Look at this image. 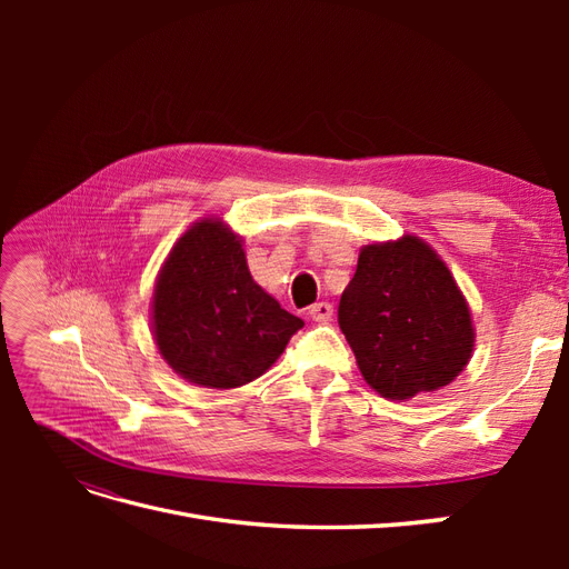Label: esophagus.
Returning a JSON list of instances; mask_svg holds the SVG:
<instances>
[{"mask_svg":"<svg viewBox=\"0 0 569 569\" xmlns=\"http://www.w3.org/2000/svg\"><path fill=\"white\" fill-rule=\"evenodd\" d=\"M308 316H311V320H316V322H330L332 320V303H327V301L313 303L311 308H308Z\"/></svg>","mask_w":569,"mask_h":569,"instance_id":"obj_1","label":"esophagus"}]
</instances>
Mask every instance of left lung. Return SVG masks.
<instances>
[{
  "mask_svg": "<svg viewBox=\"0 0 569 569\" xmlns=\"http://www.w3.org/2000/svg\"><path fill=\"white\" fill-rule=\"evenodd\" d=\"M339 327L363 380L391 401L451 385L475 349L470 306L451 270L412 234L360 249Z\"/></svg>",
  "mask_w": 569,
  "mask_h": 569,
  "instance_id": "1",
  "label": "left lung"
}]
</instances>
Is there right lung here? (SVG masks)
<instances>
[{
  "label": "right lung",
  "instance_id": "right-lung-1",
  "mask_svg": "<svg viewBox=\"0 0 569 569\" xmlns=\"http://www.w3.org/2000/svg\"><path fill=\"white\" fill-rule=\"evenodd\" d=\"M303 320L251 278L242 237L218 218L189 228L153 287L151 330L159 353L187 382L234 389L278 360Z\"/></svg>",
  "mask_w": 569,
  "mask_h": 569
}]
</instances>
